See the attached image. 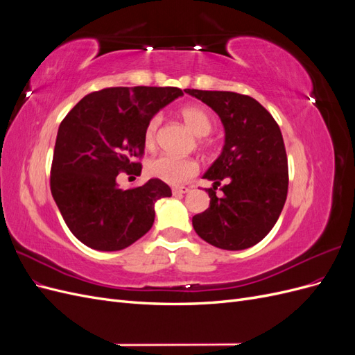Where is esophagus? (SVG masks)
<instances>
[{
    "mask_svg": "<svg viewBox=\"0 0 355 355\" xmlns=\"http://www.w3.org/2000/svg\"><path fill=\"white\" fill-rule=\"evenodd\" d=\"M171 191H173L175 196H180V194H187V192H189V188H187V187H176V188H173Z\"/></svg>",
    "mask_w": 355,
    "mask_h": 355,
    "instance_id": "1",
    "label": "esophagus"
}]
</instances>
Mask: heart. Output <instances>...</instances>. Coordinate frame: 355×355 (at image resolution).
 I'll return each instance as SVG.
<instances>
[{
  "label": "heart",
  "mask_w": 355,
  "mask_h": 355,
  "mask_svg": "<svg viewBox=\"0 0 355 355\" xmlns=\"http://www.w3.org/2000/svg\"><path fill=\"white\" fill-rule=\"evenodd\" d=\"M180 116L189 130L196 136H206L213 130L214 120L211 114L202 108V106L189 105L180 110ZM161 123V116L153 115L149 118L145 130H144V142L148 149H153L157 142V130ZM149 175L166 182L170 185H180L197 175L198 164L192 158H179L173 155H159L153 158L148 163Z\"/></svg>",
  "instance_id": "b5f03b06"
}]
</instances>
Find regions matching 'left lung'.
Instances as JSON below:
<instances>
[{
  "instance_id": "obj_1",
  "label": "left lung",
  "mask_w": 355,
  "mask_h": 355,
  "mask_svg": "<svg viewBox=\"0 0 355 355\" xmlns=\"http://www.w3.org/2000/svg\"><path fill=\"white\" fill-rule=\"evenodd\" d=\"M216 112L225 145L204 173L210 206L192 218V227L209 244L243 250L266 237L280 218L288 188L287 155L282 130L272 115L250 96L234 92L187 89ZM225 181L224 194L216 189Z\"/></svg>"
}]
</instances>
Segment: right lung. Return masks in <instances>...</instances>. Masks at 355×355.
I'll use <instances>...</instances> for the list:
<instances>
[{"label": "right lung", "instance_id": "1", "mask_svg": "<svg viewBox=\"0 0 355 355\" xmlns=\"http://www.w3.org/2000/svg\"><path fill=\"white\" fill-rule=\"evenodd\" d=\"M184 96L178 87H110L73 106L59 125L50 189L63 220L83 244L116 252L151 230L155 202L171 189L159 179L121 189L120 171L142 164L144 130L149 118Z\"/></svg>", "mask_w": 355, "mask_h": 355}]
</instances>
